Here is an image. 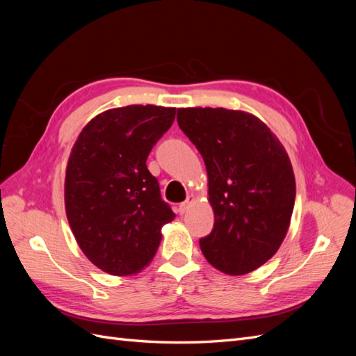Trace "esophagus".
Instances as JSON below:
<instances>
[{
	"label": "esophagus",
	"mask_w": 356,
	"mask_h": 356,
	"mask_svg": "<svg viewBox=\"0 0 356 356\" xmlns=\"http://www.w3.org/2000/svg\"><path fill=\"white\" fill-rule=\"evenodd\" d=\"M196 200V197L195 196H188V199L186 200V202H182V203H179V207H178V212L182 215V213H186L187 211H188V207L190 204Z\"/></svg>",
	"instance_id": "1"
}]
</instances>
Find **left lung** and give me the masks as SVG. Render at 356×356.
Listing matches in <instances>:
<instances>
[{
    "label": "left lung",
    "instance_id": "8db88e82",
    "mask_svg": "<svg viewBox=\"0 0 356 356\" xmlns=\"http://www.w3.org/2000/svg\"><path fill=\"white\" fill-rule=\"evenodd\" d=\"M178 124L208 172L213 229L200 239L204 258L230 276L246 275L276 254L296 200L291 160L254 114L225 108H178Z\"/></svg>",
    "mask_w": 356,
    "mask_h": 356
}]
</instances>
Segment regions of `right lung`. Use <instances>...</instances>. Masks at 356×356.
I'll list each match as a JSON object with an SVG mask.
<instances>
[{
  "instance_id": "add662e5",
  "label": "right lung",
  "mask_w": 356,
  "mask_h": 356,
  "mask_svg": "<svg viewBox=\"0 0 356 356\" xmlns=\"http://www.w3.org/2000/svg\"><path fill=\"white\" fill-rule=\"evenodd\" d=\"M177 108L127 105L83 127L67 163L65 212L80 250L105 273L131 276L154 258L161 227L175 218L147 169Z\"/></svg>"
}]
</instances>
